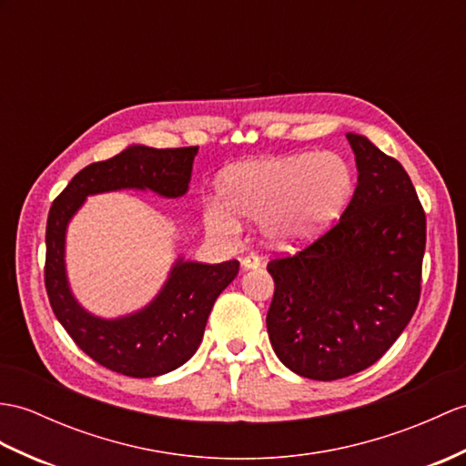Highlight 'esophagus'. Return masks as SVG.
<instances>
[{"label": "esophagus", "instance_id": "1", "mask_svg": "<svg viewBox=\"0 0 466 466\" xmlns=\"http://www.w3.org/2000/svg\"><path fill=\"white\" fill-rule=\"evenodd\" d=\"M259 264V256L258 254H254V252H250V254H246L244 258H242V268L244 269H250V268H258Z\"/></svg>", "mask_w": 466, "mask_h": 466}]
</instances>
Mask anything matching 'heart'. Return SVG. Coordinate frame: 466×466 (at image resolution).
I'll return each instance as SVG.
<instances>
[{
  "mask_svg": "<svg viewBox=\"0 0 466 466\" xmlns=\"http://www.w3.org/2000/svg\"><path fill=\"white\" fill-rule=\"evenodd\" d=\"M353 194L351 167L339 155H294L252 160L226 170L219 202L204 208V224L218 236H234L242 220L262 218L272 244L294 246L318 236L339 218Z\"/></svg>",
  "mask_w": 466,
  "mask_h": 466,
  "instance_id": "heart-1",
  "label": "heart"
}]
</instances>
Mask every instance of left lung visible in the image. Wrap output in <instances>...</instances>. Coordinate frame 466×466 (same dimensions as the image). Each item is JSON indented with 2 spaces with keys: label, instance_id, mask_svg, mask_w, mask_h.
<instances>
[{
  "label": "left lung",
  "instance_id": "obj_1",
  "mask_svg": "<svg viewBox=\"0 0 466 466\" xmlns=\"http://www.w3.org/2000/svg\"><path fill=\"white\" fill-rule=\"evenodd\" d=\"M348 140L360 177L341 218L299 252L268 262L269 341L288 370L316 381L381 360L420 298L427 218L413 182L371 140Z\"/></svg>",
  "mask_w": 466,
  "mask_h": 466
}]
</instances>
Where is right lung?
I'll list each match as a JSON object with an SVG mask.
<instances>
[{"mask_svg":"<svg viewBox=\"0 0 466 466\" xmlns=\"http://www.w3.org/2000/svg\"><path fill=\"white\" fill-rule=\"evenodd\" d=\"M198 147H128L109 160L85 167L53 200L46 230V289L61 326L106 370L127 377H157L197 353L216 298L236 278L240 262L200 264L178 259L168 282L148 308L118 319L86 313L71 296L65 276V228L89 194L118 188L155 190L177 198L188 188Z\"/></svg>","mask_w":466,"mask_h":466,"instance_id":"obj_1","label":"right lung"}]
</instances>
